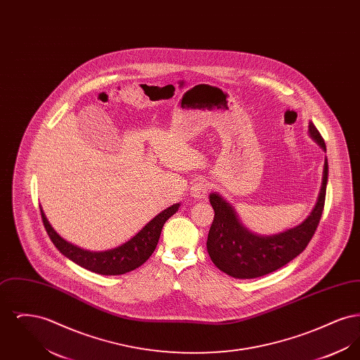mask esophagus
<instances>
[{
    "mask_svg": "<svg viewBox=\"0 0 360 360\" xmlns=\"http://www.w3.org/2000/svg\"><path fill=\"white\" fill-rule=\"evenodd\" d=\"M207 191H209V185L206 184L205 181H197L190 190V194L193 198L195 200H204L207 195Z\"/></svg>",
    "mask_w": 360,
    "mask_h": 360,
    "instance_id": "1",
    "label": "esophagus"
}]
</instances>
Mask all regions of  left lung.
<instances>
[{
    "label": "left lung",
    "instance_id": "left-lung-1",
    "mask_svg": "<svg viewBox=\"0 0 360 360\" xmlns=\"http://www.w3.org/2000/svg\"><path fill=\"white\" fill-rule=\"evenodd\" d=\"M309 132L326 150V141L313 122L309 124ZM326 159L320 195L308 219L292 229L269 238L248 232L239 223L233 209L219 194H210L214 219L207 233L206 248L212 262L225 274L240 279L270 274L288 264L307 248L319 226L326 204Z\"/></svg>",
    "mask_w": 360,
    "mask_h": 360
}]
</instances>
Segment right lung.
<instances>
[{
    "instance_id": "add662e5",
    "label": "right lung",
    "mask_w": 360,
    "mask_h": 360,
    "mask_svg": "<svg viewBox=\"0 0 360 360\" xmlns=\"http://www.w3.org/2000/svg\"><path fill=\"white\" fill-rule=\"evenodd\" d=\"M178 207L179 204H175L165 209L162 213L155 216L154 219L147 224L136 236H134L132 239L120 247L110 251H105V252H90L70 244L52 229L41 209H40V213H41L44 228L53 245L65 257H69L86 270H90L97 274L120 275L129 273L137 267H140L148 257L153 255L156 244L159 241L163 225L178 210Z\"/></svg>"
}]
</instances>
